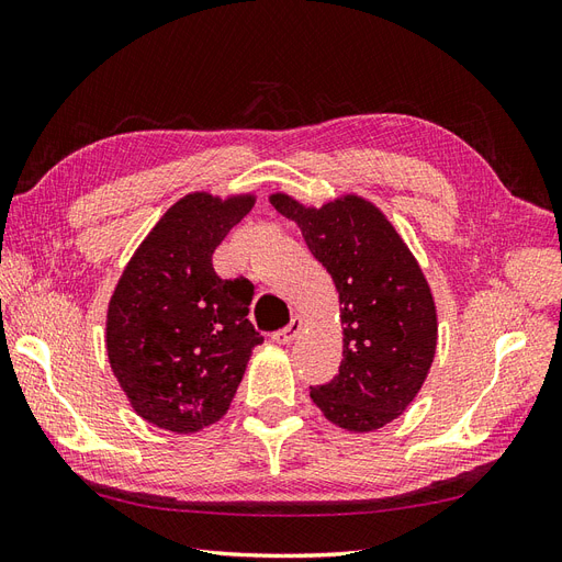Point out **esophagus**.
<instances>
[{"label": "esophagus", "mask_w": 562, "mask_h": 562, "mask_svg": "<svg viewBox=\"0 0 562 562\" xmlns=\"http://www.w3.org/2000/svg\"><path fill=\"white\" fill-rule=\"evenodd\" d=\"M302 328H304V321H302V316H295L291 323H288L285 328H281V330H277L274 333V339L279 345H291L293 339L302 333Z\"/></svg>", "instance_id": "esophagus-1"}]
</instances>
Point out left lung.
<instances>
[{
  "label": "left lung",
  "mask_w": 562,
  "mask_h": 562,
  "mask_svg": "<svg viewBox=\"0 0 562 562\" xmlns=\"http://www.w3.org/2000/svg\"><path fill=\"white\" fill-rule=\"evenodd\" d=\"M269 201L297 223L342 304V363L310 396L339 429H382L415 401L434 363L438 318L424 271L386 215L359 194L321 209L283 192Z\"/></svg>",
  "instance_id": "left-lung-1"
}]
</instances>
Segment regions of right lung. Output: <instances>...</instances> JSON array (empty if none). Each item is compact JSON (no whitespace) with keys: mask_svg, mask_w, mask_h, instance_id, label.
<instances>
[{"mask_svg":"<svg viewBox=\"0 0 562 562\" xmlns=\"http://www.w3.org/2000/svg\"><path fill=\"white\" fill-rule=\"evenodd\" d=\"M255 194L192 192L176 201L133 252L108 304L110 368L131 407L173 434L211 427L229 411L252 347V283L225 281L213 250L252 209Z\"/></svg>","mask_w":562,"mask_h":562,"instance_id":"add662e5","label":"right lung"}]
</instances>
